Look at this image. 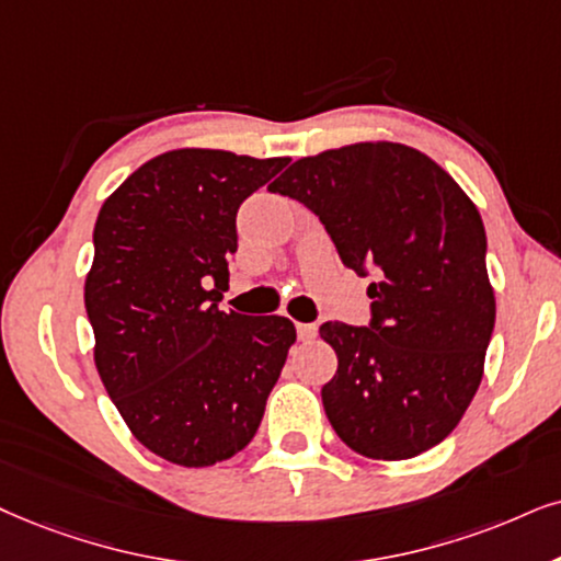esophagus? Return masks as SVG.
<instances>
[{
	"label": "esophagus",
	"instance_id": "1",
	"mask_svg": "<svg viewBox=\"0 0 561 561\" xmlns=\"http://www.w3.org/2000/svg\"><path fill=\"white\" fill-rule=\"evenodd\" d=\"M297 336L302 339V342H313L318 336V325L316 323H297Z\"/></svg>",
	"mask_w": 561,
	"mask_h": 561
}]
</instances>
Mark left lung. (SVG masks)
Instances as JSON below:
<instances>
[{
    "instance_id": "left-lung-1",
    "label": "left lung",
    "mask_w": 561,
    "mask_h": 561,
    "mask_svg": "<svg viewBox=\"0 0 561 561\" xmlns=\"http://www.w3.org/2000/svg\"><path fill=\"white\" fill-rule=\"evenodd\" d=\"M268 191L321 219L367 287L370 325L325 321L339 357L321 399L354 453L407 460L456 430L494 331L486 232L463 188L399 141H359L289 165Z\"/></svg>"
}]
</instances>
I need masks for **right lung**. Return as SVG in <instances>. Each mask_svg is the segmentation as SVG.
Wrapping results in <instances>:
<instances>
[{
	"label": "right lung",
	"instance_id": "right-lung-1",
	"mask_svg": "<svg viewBox=\"0 0 561 561\" xmlns=\"http://www.w3.org/2000/svg\"><path fill=\"white\" fill-rule=\"evenodd\" d=\"M225 150H173L105 198L84 279L95 367L131 435L202 469L256 435L295 325L219 310L240 204L287 165Z\"/></svg>",
	"mask_w": 561,
	"mask_h": 561
}]
</instances>
